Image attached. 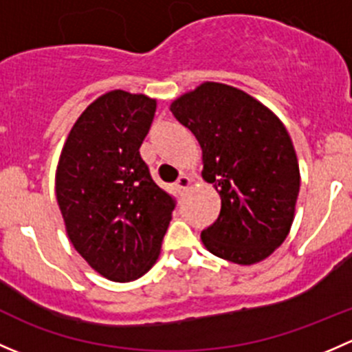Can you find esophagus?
Listing matches in <instances>:
<instances>
[{
    "mask_svg": "<svg viewBox=\"0 0 352 352\" xmlns=\"http://www.w3.org/2000/svg\"><path fill=\"white\" fill-rule=\"evenodd\" d=\"M190 184H192V179H190L189 175H186V173H184V175H180L179 180H177V189H179L180 194H184L187 189H189Z\"/></svg>",
    "mask_w": 352,
    "mask_h": 352,
    "instance_id": "1",
    "label": "esophagus"
}]
</instances>
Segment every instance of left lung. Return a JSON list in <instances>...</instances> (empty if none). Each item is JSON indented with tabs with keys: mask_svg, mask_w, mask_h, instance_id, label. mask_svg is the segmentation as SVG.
Returning a JSON list of instances; mask_svg holds the SVG:
<instances>
[{
	"mask_svg": "<svg viewBox=\"0 0 352 352\" xmlns=\"http://www.w3.org/2000/svg\"><path fill=\"white\" fill-rule=\"evenodd\" d=\"M202 150V179L221 196L218 219L202 230L216 257L250 265L286 240L300 192V166L285 124L235 87L206 81L172 102Z\"/></svg>",
	"mask_w": 352,
	"mask_h": 352,
	"instance_id": "1",
	"label": "left lung"
}]
</instances>
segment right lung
Returning a JSON list of instances; mask_svg holds the SVG:
<instances>
[{"label":"right lung","instance_id":"add662e5","mask_svg":"<svg viewBox=\"0 0 352 352\" xmlns=\"http://www.w3.org/2000/svg\"><path fill=\"white\" fill-rule=\"evenodd\" d=\"M155 110L146 95L109 91L78 117L59 156L56 197L67 236L116 283L153 267L175 208L140 155Z\"/></svg>","mask_w":352,"mask_h":352}]
</instances>
